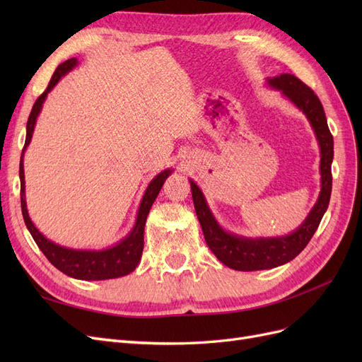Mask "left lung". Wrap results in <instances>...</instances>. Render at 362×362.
Returning a JSON list of instances; mask_svg holds the SVG:
<instances>
[{
    "mask_svg": "<svg viewBox=\"0 0 362 362\" xmlns=\"http://www.w3.org/2000/svg\"><path fill=\"white\" fill-rule=\"evenodd\" d=\"M266 84L270 89L278 90L308 119L320 148V193L305 221L290 234L276 237H246L226 231L217 222L199 185L190 178L196 216H198L208 247L225 266L240 272L273 269L298 257L319 228L329 205L332 190L331 164L334 160V139L327 127L320 100L308 86H305L291 74L267 76Z\"/></svg>",
    "mask_w": 362,
    "mask_h": 362,
    "instance_id": "1",
    "label": "left lung"
}]
</instances>
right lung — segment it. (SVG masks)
<instances>
[{
    "label": "right lung",
    "instance_id": "obj_1",
    "mask_svg": "<svg viewBox=\"0 0 362 362\" xmlns=\"http://www.w3.org/2000/svg\"><path fill=\"white\" fill-rule=\"evenodd\" d=\"M76 66H78V60L76 59H69L66 62H63L62 64H59L47 87V90L37 98V101L31 108V113L28 116V122H27L25 145H24L23 156H21V163H19L21 208H23L24 222L27 225V229L30 231L33 240H35L39 249L43 252V255L48 258V261L54 267L63 272L64 275L75 279H81V281L115 279V278L129 275V273L134 272L136 267L139 266L141 252H144V233H145L146 217L149 214L152 204H154V201L157 199L164 181L168 180V177L173 172V169L170 168L164 169L151 180L144 193V198L140 201L137 217L133 228H131V231L120 240V242L115 243L113 246L103 247V249H74V247H66V246L54 243L52 240L47 238L39 231L36 225L31 222L28 210H27L24 154L31 141L33 131H35L37 117L42 112L43 103H45L48 93L57 86V83L63 78L64 75H68Z\"/></svg>",
    "mask_w": 362,
    "mask_h": 362
}]
</instances>
